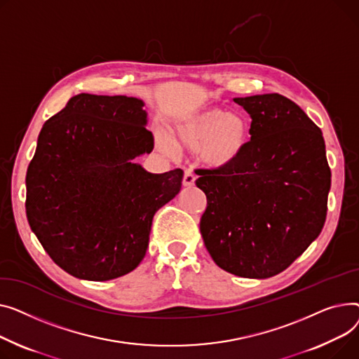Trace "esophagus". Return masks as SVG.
<instances>
[{
    "label": "esophagus",
    "mask_w": 359,
    "mask_h": 359,
    "mask_svg": "<svg viewBox=\"0 0 359 359\" xmlns=\"http://www.w3.org/2000/svg\"><path fill=\"white\" fill-rule=\"evenodd\" d=\"M196 184V175L191 171H185L184 172V180H182V185L184 187H193Z\"/></svg>",
    "instance_id": "1"
}]
</instances>
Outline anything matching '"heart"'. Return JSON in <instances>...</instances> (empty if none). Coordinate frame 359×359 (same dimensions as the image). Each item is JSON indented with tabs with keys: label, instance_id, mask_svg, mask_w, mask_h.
<instances>
[{
	"label": "heart",
	"instance_id": "heart-1",
	"mask_svg": "<svg viewBox=\"0 0 359 359\" xmlns=\"http://www.w3.org/2000/svg\"><path fill=\"white\" fill-rule=\"evenodd\" d=\"M250 121L242 113L222 107H205L182 117L174 129V139L158 136V146L166 154H174L177 144L197 151L198 162L212 170H224L236 163L250 142Z\"/></svg>",
	"mask_w": 359,
	"mask_h": 359
}]
</instances>
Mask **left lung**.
Here are the masks:
<instances>
[{"instance_id":"obj_1","label":"left lung","mask_w":359,"mask_h":359,"mask_svg":"<svg viewBox=\"0 0 359 359\" xmlns=\"http://www.w3.org/2000/svg\"><path fill=\"white\" fill-rule=\"evenodd\" d=\"M252 118L245 155L200 170L204 245L224 271L269 278L296 261L326 220L330 168L322 130L280 94L233 98Z\"/></svg>"}]
</instances>
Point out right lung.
Returning a JSON list of instances; mask_svg holds the SVG:
<instances>
[{
  "mask_svg": "<svg viewBox=\"0 0 359 359\" xmlns=\"http://www.w3.org/2000/svg\"><path fill=\"white\" fill-rule=\"evenodd\" d=\"M144 102L126 95L78 94L40 130L26 175L33 233L63 271L109 281L144 258L152 220L181 189V170L147 172Z\"/></svg>",
  "mask_w": 359,
  "mask_h": 359,
  "instance_id": "right-lung-1",
  "label": "right lung"
}]
</instances>
